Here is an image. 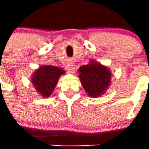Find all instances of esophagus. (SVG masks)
I'll return each instance as SVG.
<instances>
[{
    "label": "esophagus",
    "mask_w": 149,
    "mask_h": 149,
    "mask_svg": "<svg viewBox=\"0 0 149 149\" xmlns=\"http://www.w3.org/2000/svg\"><path fill=\"white\" fill-rule=\"evenodd\" d=\"M66 70L68 72V73H70V74H72V73H74L75 72V65L73 64H68L67 66H66Z\"/></svg>",
    "instance_id": "1"
}]
</instances>
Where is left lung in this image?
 <instances>
[{
	"instance_id": "1",
	"label": "left lung",
	"mask_w": 149,
	"mask_h": 149,
	"mask_svg": "<svg viewBox=\"0 0 149 149\" xmlns=\"http://www.w3.org/2000/svg\"><path fill=\"white\" fill-rule=\"evenodd\" d=\"M79 78L85 92L90 97H100L109 87L112 73L106 66L94 60L78 69Z\"/></svg>"
}]
</instances>
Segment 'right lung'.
Instances as JSON below:
<instances>
[{"label": "right lung", "instance_id": "obj_1", "mask_svg": "<svg viewBox=\"0 0 149 149\" xmlns=\"http://www.w3.org/2000/svg\"><path fill=\"white\" fill-rule=\"evenodd\" d=\"M65 72L64 69L56 66L43 65L32 75L31 82L41 97H49L58 82L59 77Z\"/></svg>", "mask_w": 149, "mask_h": 149}]
</instances>
